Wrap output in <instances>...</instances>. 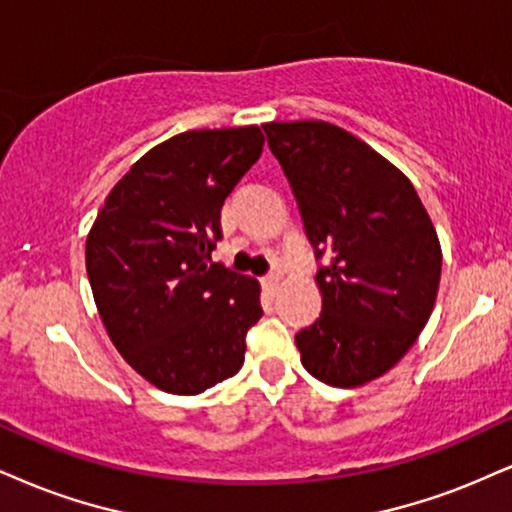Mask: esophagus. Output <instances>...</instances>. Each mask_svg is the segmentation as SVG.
Wrapping results in <instances>:
<instances>
[{
    "label": "esophagus",
    "mask_w": 512,
    "mask_h": 512,
    "mask_svg": "<svg viewBox=\"0 0 512 512\" xmlns=\"http://www.w3.org/2000/svg\"><path fill=\"white\" fill-rule=\"evenodd\" d=\"M280 280H282V273H280V270H273V273H270L263 282H266V287L270 289V292H275L277 285H280Z\"/></svg>",
    "instance_id": "1"
}]
</instances>
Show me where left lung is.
<instances>
[{
	"label": "left lung",
	"mask_w": 512,
	"mask_h": 512,
	"mask_svg": "<svg viewBox=\"0 0 512 512\" xmlns=\"http://www.w3.org/2000/svg\"><path fill=\"white\" fill-rule=\"evenodd\" d=\"M315 258L320 318L294 337L301 363L332 387L394 368L430 320L441 246L413 182L363 140L325 121L266 123Z\"/></svg>",
	"instance_id": "8db88e82"
}]
</instances>
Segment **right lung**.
I'll use <instances>...</instances> for the list:
<instances>
[{
  "label": "right lung",
  "instance_id": "add662e5",
  "mask_svg": "<svg viewBox=\"0 0 512 512\" xmlns=\"http://www.w3.org/2000/svg\"><path fill=\"white\" fill-rule=\"evenodd\" d=\"M263 142L246 125L156 144L111 189L87 235V277L111 342L168 394H201L235 375L263 315L254 277L211 263L220 208Z\"/></svg>",
  "mask_w": 512,
  "mask_h": 512
}]
</instances>
